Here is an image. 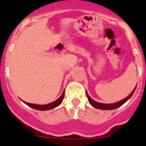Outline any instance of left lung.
<instances>
[{"label":"left lung","mask_w":146,"mask_h":146,"mask_svg":"<svg viewBox=\"0 0 146 146\" xmlns=\"http://www.w3.org/2000/svg\"><path fill=\"white\" fill-rule=\"evenodd\" d=\"M135 89H134V90L132 92L131 94H130L129 96H127L126 98H124V99L122 100V101H120V102L114 103V104H102V103H98V102H96V101H94V100L92 99L91 98L89 97V96L88 95L87 92H86V96H87V98H88V100H89V102L94 107V108H98V109H102V110H112V109H115L119 108V107L121 106L122 104H124L127 100L129 99V98L133 96V94Z\"/></svg>","instance_id":"obj_1"}]
</instances>
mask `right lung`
I'll return each mask as SVG.
<instances>
[{"label":"right lung","mask_w":146,"mask_h":146,"mask_svg":"<svg viewBox=\"0 0 146 146\" xmlns=\"http://www.w3.org/2000/svg\"><path fill=\"white\" fill-rule=\"evenodd\" d=\"M64 98V92L62 93L61 96L58 98L57 100H56L55 102H52V103H50V104H44V105H39V104H30V103H28V102H23L25 104H26L28 106L31 107L34 109H36V110H40V111H47V110H50V109H53L56 108V107L59 106L60 104H61L62 102H63V99Z\"/></svg>","instance_id":"add662e5"}]
</instances>
